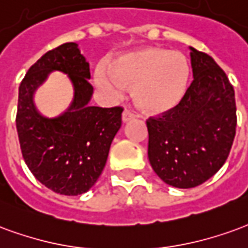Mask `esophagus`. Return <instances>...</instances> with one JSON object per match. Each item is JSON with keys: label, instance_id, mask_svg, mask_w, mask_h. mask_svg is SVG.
Segmentation results:
<instances>
[{"label": "esophagus", "instance_id": "obj_1", "mask_svg": "<svg viewBox=\"0 0 248 248\" xmlns=\"http://www.w3.org/2000/svg\"><path fill=\"white\" fill-rule=\"evenodd\" d=\"M136 116L137 115L133 111H131V109H125V111L123 112V123L131 122V120H133Z\"/></svg>", "mask_w": 248, "mask_h": 248}]
</instances>
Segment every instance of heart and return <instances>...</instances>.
<instances>
[{
  "label": "heart",
  "mask_w": 248,
  "mask_h": 248,
  "mask_svg": "<svg viewBox=\"0 0 248 248\" xmlns=\"http://www.w3.org/2000/svg\"><path fill=\"white\" fill-rule=\"evenodd\" d=\"M185 54L160 47H142L112 63V71L99 67L96 84L107 95L119 97L125 86H135V97L144 111L162 113L180 104L190 80Z\"/></svg>",
  "instance_id": "b5f03b06"
}]
</instances>
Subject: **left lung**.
I'll return each mask as SVG.
<instances>
[{"mask_svg":"<svg viewBox=\"0 0 248 248\" xmlns=\"http://www.w3.org/2000/svg\"><path fill=\"white\" fill-rule=\"evenodd\" d=\"M193 82L180 104L146 122L148 158L168 185L189 189L207 181L229 157L235 137V92L225 71L190 47Z\"/></svg>","mask_w":248,"mask_h":248,"instance_id":"8db88e82","label":"left lung"}]
</instances>
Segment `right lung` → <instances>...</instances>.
<instances>
[{
    "mask_svg": "<svg viewBox=\"0 0 248 248\" xmlns=\"http://www.w3.org/2000/svg\"><path fill=\"white\" fill-rule=\"evenodd\" d=\"M52 71L66 74L74 99L62 115L46 118L32 96ZM86 58L77 43L68 42L38 59L19 86L16 123L23 160L38 181L58 194L79 196L95 185L122 126V107L88 104L93 93Z\"/></svg>",
    "mask_w": 248,
    "mask_h": 248,
    "instance_id": "right-lung-1",
    "label": "right lung"
}]
</instances>
